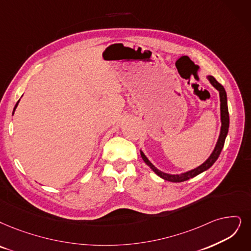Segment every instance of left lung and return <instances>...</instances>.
Listing matches in <instances>:
<instances>
[{"instance_id":"1","label":"left lung","mask_w":251,"mask_h":251,"mask_svg":"<svg viewBox=\"0 0 251 251\" xmlns=\"http://www.w3.org/2000/svg\"><path fill=\"white\" fill-rule=\"evenodd\" d=\"M207 79L209 80V82L211 83V85L217 89L218 93H219V101H220V122H222V126H220V133L218 136V140L216 142V145L213 149L212 153L210 154V156L205 160V162L200 165L199 167L193 169V170H189V171L183 172V173H180V174H169V173H165L163 171H160L156 167H154L152 165V163L150 162V160L146 157V155L144 154V152L142 150H140V153H141V156L143 158V160L145 162V164L152 170V171L159 176L160 178H163L164 180H167V181L170 182H182V181H186V180L193 178L199 174L203 173L206 170H208L210 167H211L215 162L216 159L218 158L220 152H222V150L224 148L225 145V141H226V138L228 132V126H229V117H228V109H227V99H226V89L225 87L218 83L216 81V79L211 76V75H208Z\"/></svg>"}]
</instances>
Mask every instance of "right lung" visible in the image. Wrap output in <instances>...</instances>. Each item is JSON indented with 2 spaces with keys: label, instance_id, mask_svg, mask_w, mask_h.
Masks as SVG:
<instances>
[{
  "label": "right lung",
  "instance_id": "1",
  "mask_svg": "<svg viewBox=\"0 0 251 251\" xmlns=\"http://www.w3.org/2000/svg\"><path fill=\"white\" fill-rule=\"evenodd\" d=\"M18 103H19V101L16 103V105H15V107H14V109H13V112H12V115L14 114V111H15V109H16V107H17V105H18Z\"/></svg>",
  "mask_w": 251,
  "mask_h": 251
}]
</instances>
